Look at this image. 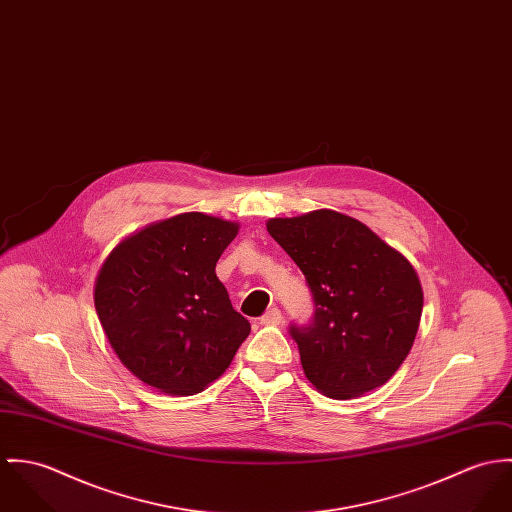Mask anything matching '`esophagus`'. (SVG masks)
Wrapping results in <instances>:
<instances>
[{
  "label": "esophagus",
  "instance_id": "esophagus-1",
  "mask_svg": "<svg viewBox=\"0 0 512 512\" xmlns=\"http://www.w3.org/2000/svg\"><path fill=\"white\" fill-rule=\"evenodd\" d=\"M283 322V314L279 308H271L261 316V324L263 326H279Z\"/></svg>",
  "mask_w": 512,
  "mask_h": 512
}]
</instances>
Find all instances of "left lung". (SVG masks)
<instances>
[{"label":"left lung","mask_w":512,"mask_h":512,"mask_svg":"<svg viewBox=\"0 0 512 512\" xmlns=\"http://www.w3.org/2000/svg\"><path fill=\"white\" fill-rule=\"evenodd\" d=\"M314 298L308 326H290L308 381L326 397L385 385L416 338L424 294L408 259L355 218L316 210L267 222Z\"/></svg>","instance_id":"obj_1"}]
</instances>
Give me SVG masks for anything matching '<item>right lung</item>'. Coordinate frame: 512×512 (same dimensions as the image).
<instances>
[{"mask_svg": "<svg viewBox=\"0 0 512 512\" xmlns=\"http://www.w3.org/2000/svg\"><path fill=\"white\" fill-rule=\"evenodd\" d=\"M239 226L200 212L125 237L94 284L100 324L119 361L167 395H194L224 375L251 332L216 263Z\"/></svg>", "mask_w": 512, "mask_h": 512, "instance_id": "1", "label": "right lung"}]
</instances>
